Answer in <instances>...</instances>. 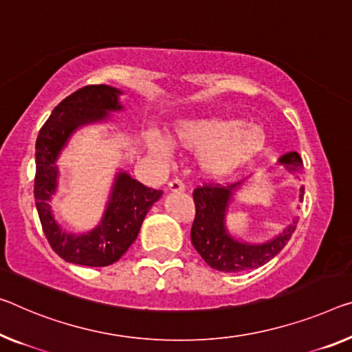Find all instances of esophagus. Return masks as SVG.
Masks as SVG:
<instances>
[{
    "label": "esophagus",
    "mask_w": 352,
    "mask_h": 352,
    "mask_svg": "<svg viewBox=\"0 0 352 352\" xmlns=\"http://www.w3.org/2000/svg\"><path fill=\"white\" fill-rule=\"evenodd\" d=\"M186 186H184V182L181 179H171L168 182V190L170 192H182Z\"/></svg>",
    "instance_id": "obj_1"
}]
</instances>
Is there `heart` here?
<instances>
[{
    "label": "heart",
    "instance_id": "1",
    "mask_svg": "<svg viewBox=\"0 0 352 352\" xmlns=\"http://www.w3.org/2000/svg\"><path fill=\"white\" fill-rule=\"evenodd\" d=\"M170 140L177 148L197 153L199 170L219 179L250 164L266 148L267 135L256 124L234 118H203L177 122ZM146 144L157 159H170V143L162 135L149 132Z\"/></svg>",
    "mask_w": 352,
    "mask_h": 352
}]
</instances>
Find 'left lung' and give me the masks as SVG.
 Listing matches in <instances>:
<instances>
[{"label": "left lung", "mask_w": 352, "mask_h": 352, "mask_svg": "<svg viewBox=\"0 0 352 352\" xmlns=\"http://www.w3.org/2000/svg\"><path fill=\"white\" fill-rule=\"evenodd\" d=\"M280 164L288 166L291 171L304 168L297 153L285 154L280 159ZM237 186L239 184L226 182L221 186L208 182L193 190L195 220L190 231L192 244L210 267L221 272H242L266 264L288 244L297 225V220H294L282 234L266 244L248 245L234 241L225 230V212L231 193ZM300 192V199H304V187Z\"/></svg>", "instance_id": "left-lung-1"}]
</instances>
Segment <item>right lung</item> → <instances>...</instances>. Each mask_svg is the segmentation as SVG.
<instances>
[{"mask_svg":"<svg viewBox=\"0 0 352 352\" xmlns=\"http://www.w3.org/2000/svg\"><path fill=\"white\" fill-rule=\"evenodd\" d=\"M118 94L121 91L107 85L83 86L59 102L36 140L34 198L42 230L56 255L80 266L104 267L116 263L137 239L149 208L162 197V190L120 173L104 219L96 230L82 236L69 234L52 217L48 199L56 188L55 160L59 151L78 126L104 120L110 110H120Z\"/></svg>","mask_w":352,"mask_h":352,"instance_id":"right-lung-1","label":"right lung"}]
</instances>
